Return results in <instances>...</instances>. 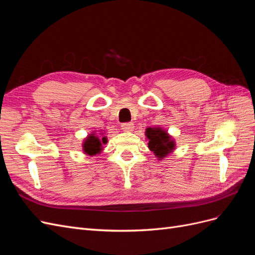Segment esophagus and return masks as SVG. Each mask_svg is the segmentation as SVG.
<instances>
[{
  "label": "esophagus",
  "instance_id": "esophagus-1",
  "mask_svg": "<svg viewBox=\"0 0 255 255\" xmlns=\"http://www.w3.org/2000/svg\"><path fill=\"white\" fill-rule=\"evenodd\" d=\"M121 128L125 130V132H130V130H133L134 128V125L132 122H126V123H122L121 125Z\"/></svg>",
  "mask_w": 255,
  "mask_h": 255
}]
</instances>
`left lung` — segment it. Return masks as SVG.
Returning <instances> with one entry per match:
<instances>
[{"instance_id":"8db88e82","label":"left lung","mask_w":255,"mask_h":255,"mask_svg":"<svg viewBox=\"0 0 255 255\" xmlns=\"http://www.w3.org/2000/svg\"><path fill=\"white\" fill-rule=\"evenodd\" d=\"M144 135L146 140L149 141L148 146L150 151L153 152V154L158 160L167 157L175 149L176 143L173 137L163 128H146Z\"/></svg>"}]
</instances>
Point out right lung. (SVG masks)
<instances>
[{"label": "right lung", "mask_w": 255, "mask_h": 255, "mask_svg": "<svg viewBox=\"0 0 255 255\" xmlns=\"http://www.w3.org/2000/svg\"><path fill=\"white\" fill-rule=\"evenodd\" d=\"M107 143V137L104 136L102 130H99L97 134L96 130L91 132L85 138L82 143V148L84 154L88 156H94L97 154H100L103 151V145Z\"/></svg>", "instance_id": "right-lung-1"}]
</instances>
